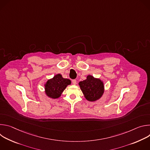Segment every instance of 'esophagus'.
<instances>
[{
    "instance_id": "1",
    "label": "esophagus",
    "mask_w": 150,
    "mask_h": 150,
    "mask_svg": "<svg viewBox=\"0 0 150 150\" xmlns=\"http://www.w3.org/2000/svg\"><path fill=\"white\" fill-rule=\"evenodd\" d=\"M72 83H73L74 85H76V81L75 79L72 80Z\"/></svg>"
}]
</instances>
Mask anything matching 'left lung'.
Here are the masks:
<instances>
[{
	"label": "left lung",
	"instance_id": "8db88e82",
	"mask_svg": "<svg viewBox=\"0 0 150 150\" xmlns=\"http://www.w3.org/2000/svg\"><path fill=\"white\" fill-rule=\"evenodd\" d=\"M84 97L89 101H96L103 96L104 92L103 81L92 75H88L86 79L78 83Z\"/></svg>",
	"mask_w": 150,
	"mask_h": 150
}]
</instances>
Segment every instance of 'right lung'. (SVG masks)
Instances as JSON below:
<instances>
[{
    "mask_svg": "<svg viewBox=\"0 0 150 150\" xmlns=\"http://www.w3.org/2000/svg\"><path fill=\"white\" fill-rule=\"evenodd\" d=\"M69 79L64 78L61 74H56L52 78L48 79L45 83L46 95L52 99L59 98L68 85H71Z\"/></svg>",
    "mask_w": 150,
    "mask_h": 150,
    "instance_id": "obj_1",
    "label": "right lung"
}]
</instances>
